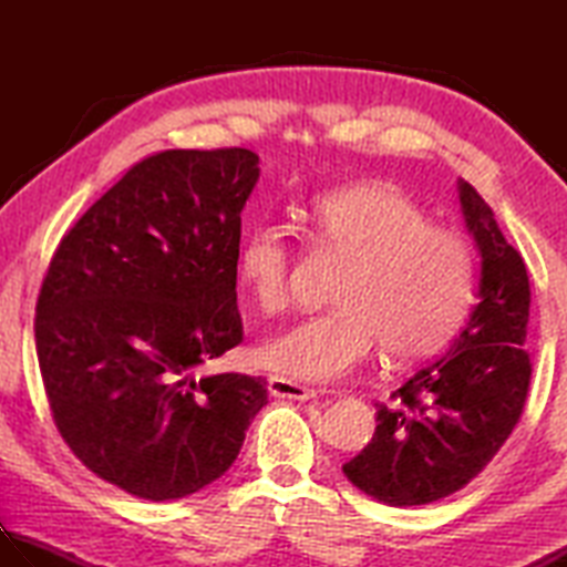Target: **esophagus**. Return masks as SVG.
<instances>
[{
    "mask_svg": "<svg viewBox=\"0 0 567 567\" xmlns=\"http://www.w3.org/2000/svg\"><path fill=\"white\" fill-rule=\"evenodd\" d=\"M268 390L272 396H280V400H297V402H307L311 396H317V392L307 388V384H299L292 380H285V378H268Z\"/></svg>",
    "mask_w": 567,
    "mask_h": 567,
    "instance_id": "obj_1",
    "label": "esophagus"
}]
</instances>
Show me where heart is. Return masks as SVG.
<instances>
[{
  "label": "heart",
  "instance_id": "1",
  "mask_svg": "<svg viewBox=\"0 0 567 567\" xmlns=\"http://www.w3.org/2000/svg\"><path fill=\"white\" fill-rule=\"evenodd\" d=\"M307 236L346 258L331 302L258 348L262 368L297 382H336L382 341L384 353L414 360L436 353L461 327L475 295L465 240L429 224L426 212L390 183L333 187L299 207ZM292 246L277 224L244 236L236 272L262 315L290 302Z\"/></svg>",
  "mask_w": 567,
  "mask_h": 567
}]
</instances>
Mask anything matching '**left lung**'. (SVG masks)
I'll use <instances>...</instances> for the list:
<instances>
[{"instance_id": "left-lung-1", "label": "left lung", "mask_w": 567, "mask_h": 567, "mask_svg": "<svg viewBox=\"0 0 567 567\" xmlns=\"http://www.w3.org/2000/svg\"><path fill=\"white\" fill-rule=\"evenodd\" d=\"M457 197L480 250V302L451 351L378 404L372 441L343 465L358 489L390 507L431 504L483 473L519 421L532 382L524 258L473 185L461 179Z\"/></svg>"}]
</instances>
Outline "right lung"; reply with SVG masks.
<instances>
[{
    "instance_id": "obj_1",
    "label": "right lung",
    "mask_w": 567,
    "mask_h": 567,
    "mask_svg": "<svg viewBox=\"0 0 567 567\" xmlns=\"http://www.w3.org/2000/svg\"><path fill=\"white\" fill-rule=\"evenodd\" d=\"M248 148L136 163L60 240L35 305V351L60 436L141 499L195 495L234 465L268 404L260 378L199 365L244 341L240 212Z\"/></svg>"
}]
</instances>
